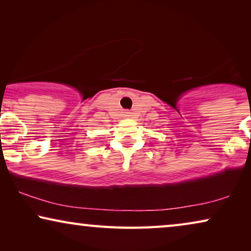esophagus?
Segmentation results:
<instances>
[{
    "label": "esophagus",
    "mask_w": 251,
    "mask_h": 251,
    "mask_svg": "<svg viewBox=\"0 0 251 251\" xmlns=\"http://www.w3.org/2000/svg\"><path fill=\"white\" fill-rule=\"evenodd\" d=\"M125 116H126V118H130V116H131V113H130V112H125Z\"/></svg>",
    "instance_id": "34e87169"
}]
</instances>
